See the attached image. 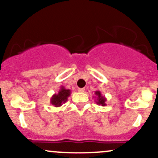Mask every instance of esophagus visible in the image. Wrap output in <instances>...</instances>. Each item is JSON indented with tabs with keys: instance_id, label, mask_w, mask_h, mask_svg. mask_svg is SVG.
Here are the masks:
<instances>
[{
	"instance_id": "34e87169",
	"label": "esophagus",
	"mask_w": 158,
	"mask_h": 158,
	"mask_svg": "<svg viewBox=\"0 0 158 158\" xmlns=\"http://www.w3.org/2000/svg\"><path fill=\"white\" fill-rule=\"evenodd\" d=\"M78 91L82 93V92L85 91V88H79V89H78Z\"/></svg>"
}]
</instances>
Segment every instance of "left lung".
I'll use <instances>...</instances> for the list:
<instances>
[{
  "instance_id": "1",
  "label": "left lung",
  "mask_w": 158,
  "mask_h": 158,
  "mask_svg": "<svg viewBox=\"0 0 158 158\" xmlns=\"http://www.w3.org/2000/svg\"><path fill=\"white\" fill-rule=\"evenodd\" d=\"M96 95V98H97V100L95 101L96 103H97V105H101L102 106H106V98L104 97V96L102 95V94H101V92L99 91V90H97V91H95V94H94Z\"/></svg>"
}]
</instances>
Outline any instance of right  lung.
Segmentation results:
<instances>
[{
    "instance_id": "obj_1",
    "label": "right lung",
    "mask_w": 158,
    "mask_h": 158,
    "mask_svg": "<svg viewBox=\"0 0 158 158\" xmlns=\"http://www.w3.org/2000/svg\"><path fill=\"white\" fill-rule=\"evenodd\" d=\"M71 94V90L66 89L61 85L58 94H54L50 99V103L55 107H60L68 101V97Z\"/></svg>"
}]
</instances>
